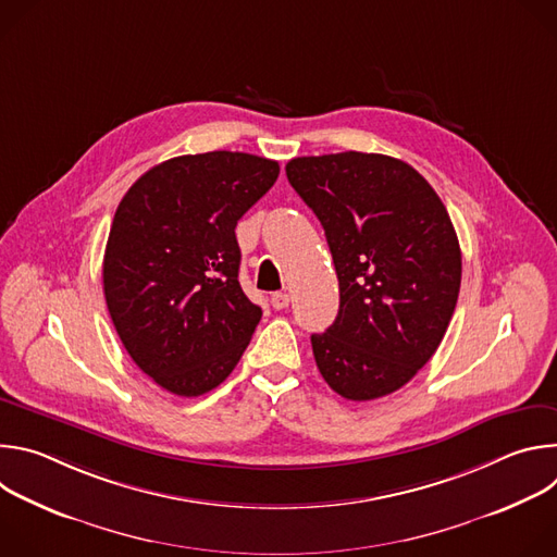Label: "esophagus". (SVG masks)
I'll list each match as a JSON object with an SVG mask.
<instances>
[{
    "instance_id": "obj_1",
    "label": "esophagus",
    "mask_w": 557,
    "mask_h": 557,
    "mask_svg": "<svg viewBox=\"0 0 557 557\" xmlns=\"http://www.w3.org/2000/svg\"><path fill=\"white\" fill-rule=\"evenodd\" d=\"M271 304H273L275 310H282V308H286L290 304V297H288V293H273L271 295Z\"/></svg>"
}]
</instances>
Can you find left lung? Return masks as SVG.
Masks as SVG:
<instances>
[{
	"label": "left lung",
	"instance_id": "8db88e82",
	"mask_svg": "<svg viewBox=\"0 0 557 557\" xmlns=\"http://www.w3.org/2000/svg\"><path fill=\"white\" fill-rule=\"evenodd\" d=\"M286 176L320 218L339 312L312 335L324 381L350 401L404 387L436 352L460 290V247L430 183L383 153L293 158Z\"/></svg>",
	"mask_w": 557,
	"mask_h": 557
}]
</instances>
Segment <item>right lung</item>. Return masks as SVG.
<instances>
[{
  "label": "right lung",
  "instance_id": "obj_1",
  "mask_svg": "<svg viewBox=\"0 0 557 557\" xmlns=\"http://www.w3.org/2000/svg\"><path fill=\"white\" fill-rule=\"evenodd\" d=\"M280 165L243 151L176 156L145 172L112 220L103 293L134 363L178 396L218 387L262 308L243 290L235 224Z\"/></svg>",
  "mask_w": 557,
  "mask_h": 557
}]
</instances>
